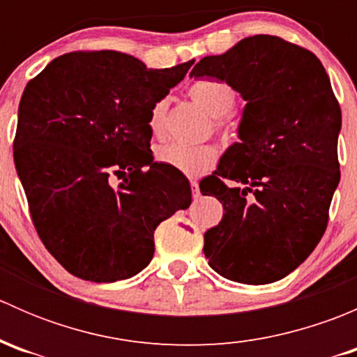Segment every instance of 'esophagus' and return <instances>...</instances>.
Here are the masks:
<instances>
[{"instance_id":"obj_1","label":"esophagus","mask_w":357,"mask_h":357,"mask_svg":"<svg viewBox=\"0 0 357 357\" xmlns=\"http://www.w3.org/2000/svg\"><path fill=\"white\" fill-rule=\"evenodd\" d=\"M190 185H192V195H193V199H199V197H200L199 183H197V181H192V183H190Z\"/></svg>"}]
</instances>
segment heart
<instances>
[{
	"instance_id": "b5f03b06",
	"label": "heart",
	"mask_w": 357,
	"mask_h": 357,
	"mask_svg": "<svg viewBox=\"0 0 357 357\" xmlns=\"http://www.w3.org/2000/svg\"><path fill=\"white\" fill-rule=\"evenodd\" d=\"M188 95L195 103L215 119L218 129H226L222 117L235 109L236 91L225 81L200 79L188 89ZM167 102L158 100L153 103L149 115V129L153 136H160L165 126ZM218 158V152L211 145H183V143H162L155 149V160L183 174L195 176L207 171Z\"/></svg>"
}]
</instances>
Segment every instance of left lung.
<instances>
[{
    "label": "left lung",
    "instance_id": "1",
    "mask_svg": "<svg viewBox=\"0 0 357 357\" xmlns=\"http://www.w3.org/2000/svg\"><path fill=\"white\" fill-rule=\"evenodd\" d=\"M190 75L226 81L247 102L240 143L200 183L225 208L204 235L208 266L231 282H278L319 243L340 181L342 112L328 74L309 50L259 34L205 56Z\"/></svg>",
    "mask_w": 357,
    "mask_h": 357
}]
</instances>
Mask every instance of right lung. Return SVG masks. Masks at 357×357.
Instances as JSON below:
<instances>
[{
    "label": "right lung",
    "mask_w": 357,
    "mask_h": 357,
    "mask_svg": "<svg viewBox=\"0 0 357 357\" xmlns=\"http://www.w3.org/2000/svg\"><path fill=\"white\" fill-rule=\"evenodd\" d=\"M193 62L146 68L112 50L72 52L25 86L17 174L39 238L77 278L138 275L153 257L157 226L192 204L188 179L153 162L149 115Z\"/></svg>",
    "instance_id": "right-lung-1"
}]
</instances>
